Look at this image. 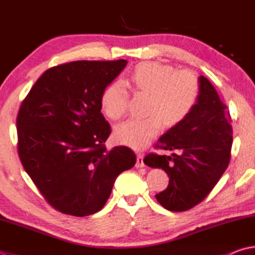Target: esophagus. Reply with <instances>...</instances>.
Here are the masks:
<instances>
[{
    "mask_svg": "<svg viewBox=\"0 0 255 255\" xmlns=\"http://www.w3.org/2000/svg\"><path fill=\"white\" fill-rule=\"evenodd\" d=\"M144 156L142 154H137L136 156V167H144L145 164H144V161H143Z\"/></svg>",
    "mask_w": 255,
    "mask_h": 255,
    "instance_id": "34e87169",
    "label": "esophagus"
}]
</instances>
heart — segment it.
Here are the masks:
<instances>
[{
    "mask_svg": "<svg viewBox=\"0 0 255 255\" xmlns=\"http://www.w3.org/2000/svg\"><path fill=\"white\" fill-rule=\"evenodd\" d=\"M131 88L150 94L148 113L142 120H128L114 128V138L134 150L148 145L162 128L175 126L187 117L199 98V82L190 72H175L171 65L158 62L137 64L127 81ZM128 92L120 82L110 84L101 97V107L107 117L118 120L126 113Z\"/></svg>",
    "mask_w": 255,
    "mask_h": 255,
    "instance_id": "1",
    "label": "heart"
}]
</instances>
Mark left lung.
Segmentation results:
<instances>
[{
    "label": "left lung",
    "instance_id": "obj_1",
    "mask_svg": "<svg viewBox=\"0 0 255 255\" xmlns=\"http://www.w3.org/2000/svg\"><path fill=\"white\" fill-rule=\"evenodd\" d=\"M198 82L200 91L194 108L156 144L179 154L144 157L147 166L164 170L169 175V186L155 198L163 208L174 212L202 202L230 162L233 132L228 108L208 79L201 75Z\"/></svg>",
    "mask_w": 255,
    "mask_h": 255
}]
</instances>
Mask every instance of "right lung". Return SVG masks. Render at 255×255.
I'll use <instances>...</instances> for the list:
<instances>
[{
	"instance_id": "obj_1",
	"label": "right lung",
	"mask_w": 255,
	"mask_h": 255,
	"mask_svg": "<svg viewBox=\"0 0 255 255\" xmlns=\"http://www.w3.org/2000/svg\"><path fill=\"white\" fill-rule=\"evenodd\" d=\"M127 64V60L75 61L54 66L21 105L16 127L22 165L62 213H97L118 175L135 164L131 148L105 147L111 128L101 113L105 88Z\"/></svg>"
}]
</instances>
